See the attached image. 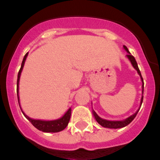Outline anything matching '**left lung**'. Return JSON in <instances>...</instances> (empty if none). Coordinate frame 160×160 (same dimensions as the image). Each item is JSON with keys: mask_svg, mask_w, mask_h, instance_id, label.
<instances>
[{"mask_svg": "<svg viewBox=\"0 0 160 160\" xmlns=\"http://www.w3.org/2000/svg\"><path fill=\"white\" fill-rule=\"evenodd\" d=\"M123 47H124V49H125L126 51L128 53V55H127V57H128V59L131 61V64H132V66H134V68H135V70H137V72H138V74L140 75L141 79H142V94H143V87H144L143 79H142V75H141L140 70H139V69H138V64H137L136 61H135V58H134V56H132V55L131 54V53L129 52V50H128V49L127 48V46H123ZM142 100H143V96H142V98H141V105H142ZM138 111H137V112H135L134 114H132V115H131V116H130L129 118H128L127 119H125V120H122V121H109V120L102 119V118H100V117L98 116V114L94 112V111L93 114H94V118H95V119L97 120V122H98V123H99L101 126H102V127H104V128H114V129H117V128H124V127L128 126L129 123H131V122L133 121V119L135 118V116L137 115V114H138Z\"/></svg>", "mask_w": 160, "mask_h": 160, "instance_id": "8db88e82", "label": "left lung"}]
</instances>
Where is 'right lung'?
Listing matches in <instances>:
<instances>
[{"label":"right lung","mask_w":160,"mask_h":160,"mask_svg":"<svg viewBox=\"0 0 160 160\" xmlns=\"http://www.w3.org/2000/svg\"><path fill=\"white\" fill-rule=\"evenodd\" d=\"M28 53L25 55L24 57L23 61H22V66H21V69H20L19 72H18V81H17V94H18V102H19V96H18V84H19V79L20 76H21V73L22 71V69H23L24 64H25V59L27 57ZM20 106V104H19ZM22 113L24 114L26 118L29 120V122L34 126L37 129H38L39 131H42L43 132H59L61 131H63L65 128L67 127L68 123H69V121L70 119V115H71V109H69L67 111V112L63 115L62 117L59 119L57 120H53V121H42V120H36V119H32L29 117H28L27 115H25V113L22 111Z\"/></svg>","instance_id":"obj_1"}]
</instances>
